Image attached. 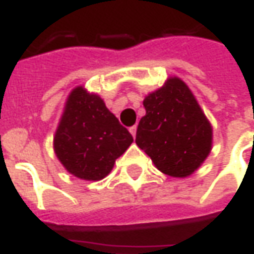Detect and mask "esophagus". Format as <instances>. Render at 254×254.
<instances>
[{"mask_svg": "<svg viewBox=\"0 0 254 254\" xmlns=\"http://www.w3.org/2000/svg\"><path fill=\"white\" fill-rule=\"evenodd\" d=\"M130 132H131L132 137H135V134H137V126H132V127H130Z\"/></svg>", "mask_w": 254, "mask_h": 254, "instance_id": "1", "label": "esophagus"}]
</instances>
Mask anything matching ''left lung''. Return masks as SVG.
<instances>
[{
    "label": "left lung",
    "instance_id": "obj_1",
    "mask_svg": "<svg viewBox=\"0 0 254 254\" xmlns=\"http://www.w3.org/2000/svg\"><path fill=\"white\" fill-rule=\"evenodd\" d=\"M142 104L145 116L137 127V145L170 177L195 172L209 155L212 127L190 87L171 77Z\"/></svg>",
    "mask_w": 254,
    "mask_h": 254
}]
</instances>
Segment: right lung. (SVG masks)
Listing matches in <instances>:
<instances>
[{"mask_svg": "<svg viewBox=\"0 0 254 254\" xmlns=\"http://www.w3.org/2000/svg\"><path fill=\"white\" fill-rule=\"evenodd\" d=\"M131 142V134L97 94L82 86L72 90L54 137L55 154L72 175L103 180Z\"/></svg>", "mask_w": 254, "mask_h": 254, "instance_id": "add662e5", "label": "right lung"}]
</instances>
